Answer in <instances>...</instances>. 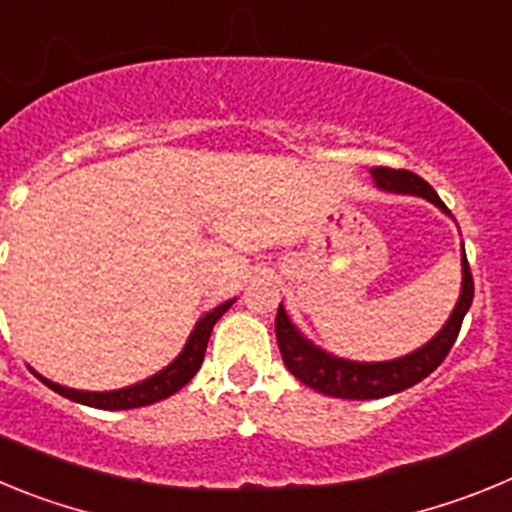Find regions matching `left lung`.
<instances>
[{"mask_svg": "<svg viewBox=\"0 0 512 512\" xmlns=\"http://www.w3.org/2000/svg\"><path fill=\"white\" fill-rule=\"evenodd\" d=\"M372 176L379 189H387V192L397 194H418L423 200L441 207L446 215H451L449 207L443 205L441 197L433 192L431 184L420 179L418 174H413V171L374 166ZM472 297L474 279L472 271H469L467 253H461L459 302H456L454 312L446 320V325L425 346L413 351V354L392 361H374V364L338 359V356L328 354V351H323V348L307 341L300 330L295 328V323L287 318V312H284L282 305L277 310L279 351H282V359L289 372L295 374L302 384L312 387V390H318L330 397H343V400H379V397L408 390L413 384L423 382L433 369H438V364L449 356L451 346H454L456 336H459L461 320H464L467 310L472 307Z\"/></svg>", "mask_w": 512, "mask_h": 512, "instance_id": "left-lung-1", "label": "left lung"}]
</instances>
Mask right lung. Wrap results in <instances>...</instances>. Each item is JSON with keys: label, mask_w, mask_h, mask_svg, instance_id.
Segmentation results:
<instances>
[{"label": "right lung", "mask_w": 512, "mask_h": 512, "mask_svg": "<svg viewBox=\"0 0 512 512\" xmlns=\"http://www.w3.org/2000/svg\"><path fill=\"white\" fill-rule=\"evenodd\" d=\"M235 300L223 302V305H217L215 310H210L205 318L197 320L194 325L192 336H189L187 346L169 366H164L161 372L153 374V377L143 379L138 384H130L125 390H112V392H81V390H69V387H61V384L51 382V379L35 377L40 379L43 384H48L53 392L58 395L69 397V400L81 402V405H89V408H99V410H130V408H143V405H153L158 400H166L169 395L179 392L189 379L197 374V369L202 366V359H205L207 351V341H210L212 325L220 320L225 310L233 305Z\"/></svg>", "instance_id": "right-lung-1"}]
</instances>
